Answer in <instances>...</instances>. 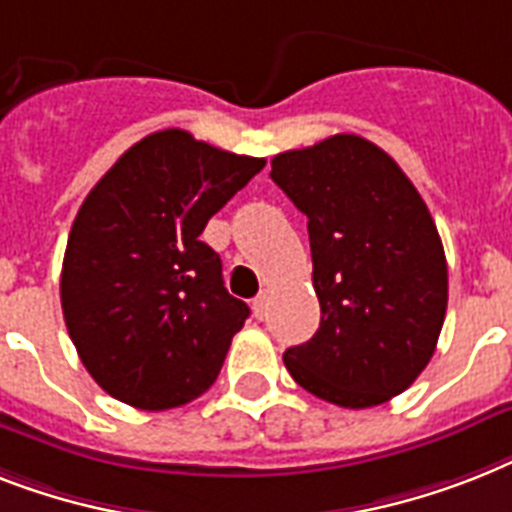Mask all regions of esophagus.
<instances>
[{
  "label": "esophagus",
  "instance_id": "obj_1",
  "mask_svg": "<svg viewBox=\"0 0 512 512\" xmlns=\"http://www.w3.org/2000/svg\"><path fill=\"white\" fill-rule=\"evenodd\" d=\"M252 310H255L257 318H263L265 310H268V294H257V297L252 299Z\"/></svg>",
  "mask_w": 512,
  "mask_h": 512
}]
</instances>
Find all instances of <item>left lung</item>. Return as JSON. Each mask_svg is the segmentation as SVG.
Masks as SVG:
<instances>
[{
	"label": "left lung",
	"instance_id": "obj_1",
	"mask_svg": "<svg viewBox=\"0 0 512 512\" xmlns=\"http://www.w3.org/2000/svg\"><path fill=\"white\" fill-rule=\"evenodd\" d=\"M270 178L307 215L321 326L284 352L302 389L339 407L384 405L429 365L447 313V260L410 178L355 134L281 152Z\"/></svg>",
	"mask_w": 512,
	"mask_h": 512
}]
</instances>
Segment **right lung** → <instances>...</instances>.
Returning a JSON list of instances; mask_svg holds the SVG:
<instances>
[{
	"label": "right lung",
	"instance_id": "right-lung-1",
	"mask_svg": "<svg viewBox=\"0 0 512 512\" xmlns=\"http://www.w3.org/2000/svg\"><path fill=\"white\" fill-rule=\"evenodd\" d=\"M181 128L144 136L83 199L60 299L86 371L115 400L170 410L215 384L249 307L199 236L263 170Z\"/></svg>",
	"mask_w": 512,
	"mask_h": 512
}]
</instances>
